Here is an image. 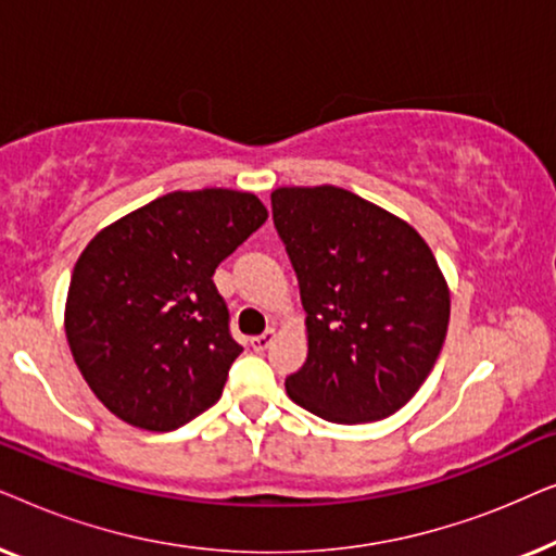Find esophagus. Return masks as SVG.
<instances>
[{
	"instance_id": "esophagus-1",
	"label": "esophagus",
	"mask_w": 556,
	"mask_h": 556,
	"mask_svg": "<svg viewBox=\"0 0 556 556\" xmlns=\"http://www.w3.org/2000/svg\"><path fill=\"white\" fill-rule=\"evenodd\" d=\"M276 337H278V329H273V326H270V329L263 331L261 337L250 339V346H253L255 352H265V349H268V346L273 344V341H276Z\"/></svg>"
}]
</instances>
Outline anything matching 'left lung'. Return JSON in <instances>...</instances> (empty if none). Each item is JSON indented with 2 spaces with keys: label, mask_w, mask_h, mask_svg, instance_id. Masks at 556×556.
<instances>
[{
  "label": "left lung",
  "mask_w": 556,
  "mask_h": 556,
  "mask_svg": "<svg viewBox=\"0 0 556 556\" xmlns=\"http://www.w3.org/2000/svg\"><path fill=\"white\" fill-rule=\"evenodd\" d=\"M273 223L306 311V364L286 379L295 405L329 422L384 420L435 367L451 288L405 219L349 192L278 187Z\"/></svg>",
  "instance_id": "1"
}]
</instances>
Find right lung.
Returning a JSON list of instances; mask_svg holds the SVG:
<instances>
[{
    "label": "right lung",
    "mask_w": 556,
    "mask_h": 556,
    "mask_svg": "<svg viewBox=\"0 0 556 556\" xmlns=\"http://www.w3.org/2000/svg\"><path fill=\"white\" fill-rule=\"evenodd\" d=\"M268 219L253 192H169L105 225L73 268L65 337L105 409L166 432L215 405L242 346L215 268Z\"/></svg>",
    "instance_id": "obj_1"
}]
</instances>
